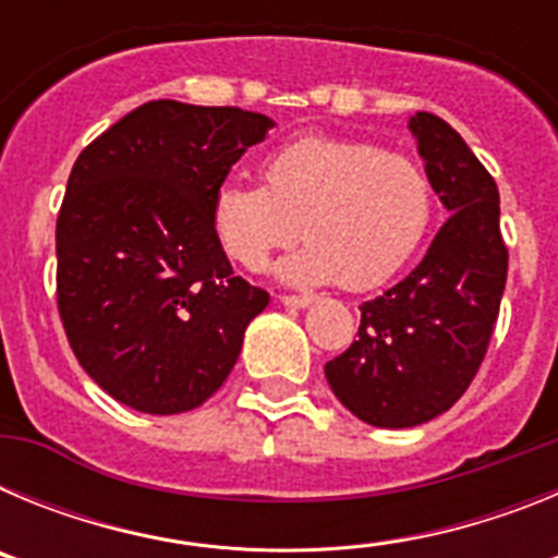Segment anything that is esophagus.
<instances>
[{
  "mask_svg": "<svg viewBox=\"0 0 558 558\" xmlns=\"http://www.w3.org/2000/svg\"><path fill=\"white\" fill-rule=\"evenodd\" d=\"M279 302H282L284 307L302 310V307H307V304H313L315 299H313V295H295V293H288V295H279Z\"/></svg>",
  "mask_w": 558,
  "mask_h": 558,
  "instance_id": "obj_1",
  "label": "esophagus"
}]
</instances>
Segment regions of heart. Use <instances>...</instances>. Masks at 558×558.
Listing matches in <instances>:
<instances>
[{
  "label": "heart",
  "instance_id": "obj_1",
  "mask_svg": "<svg viewBox=\"0 0 558 558\" xmlns=\"http://www.w3.org/2000/svg\"><path fill=\"white\" fill-rule=\"evenodd\" d=\"M263 175L265 186H218L211 229L234 263L256 270L304 226L310 243L279 265L299 284L377 288L411 259L436 209L425 167L366 140L302 136L270 153Z\"/></svg>",
  "mask_w": 558,
  "mask_h": 558
}]
</instances>
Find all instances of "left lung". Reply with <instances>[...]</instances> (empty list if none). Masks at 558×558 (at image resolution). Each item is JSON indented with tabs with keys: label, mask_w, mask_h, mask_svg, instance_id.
I'll list each match as a JSON object with an SVG mask.
<instances>
[{
	"label": "left lung",
	"mask_w": 558,
	"mask_h": 558,
	"mask_svg": "<svg viewBox=\"0 0 558 558\" xmlns=\"http://www.w3.org/2000/svg\"><path fill=\"white\" fill-rule=\"evenodd\" d=\"M447 223L425 259L360 307V338L324 366L335 397L374 427H416L450 411L481 368L509 274L500 195L441 117L408 122Z\"/></svg>",
	"instance_id": "left-lung-1"
}]
</instances>
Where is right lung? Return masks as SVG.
Here are the masks:
<instances>
[{"mask_svg": "<svg viewBox=\"0 0 558 558\" xmlns=\"http://www.w3.org/2000/svg\"><path fill=\"white\" fill-rule=\"evenodd\" d=\"M270 128L234 106L153 100L77 156L56 226L58 313L77 363L122 405H204L268 307L231 270L211 198Z\"/></svg>", "mask_w": 558, "mask_h": 558, "instance_id": "add662e5", "label": "right lung"}]
</instances>
